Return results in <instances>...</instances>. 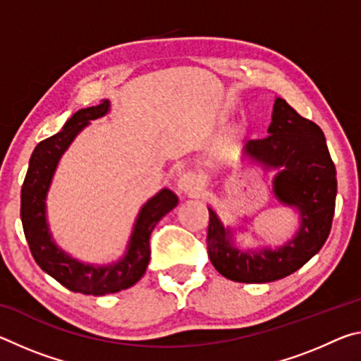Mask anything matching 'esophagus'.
Returning <instances> with one entry per match:
<instances>
[{
  "label": "esophagus",
  "instance_id": "esophagus-1",
  "mask_svg": "<svg viewBox=\"0 0 361 361\" xmlns=\"http://www.w3.org/2000/svg\"><path fill=\"white\" fill-rule=\"evenodd\" d=\"M176 188L178 191L188 195H197L200 192V181L195 175L192 173H183L178 181H176Z\"/></svg>",
  "mask_w": 361,
  "mask_h": 361
}]
</instances>
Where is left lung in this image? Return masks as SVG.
<instances>
[{"instance_id": "8db88e82", "label": "left lung", "mask_w": 361, "mask_h": 361, "mask_svg": "<svg viewBox=\"0 0 361 361\" xmlns=\"http://www.w3.org/2000/svg\"><path fill=\"white\" fill-rule=\"evenodd\" d=\"M267 133L247 142L243 152L264 170H277L274 197L296 210L299 228L277 248H240L234 242L235 229L224 226L209 207V258L223 277L234 282L267 283L290 276L320 252L331 229L338 181L320 127L277 97Z\"/></svg>"}]
</instances>
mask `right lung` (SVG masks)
Masks as SVG:
<instances>
[{
    "instance_id": "right-lung-1",
    "label": "right lung",
    "mask_w": 361,
    "mask_h": 361,
    "mask_svg": "<svg viewBox=\"0 0 361 361\" xmlns=\"http://www.w3.org/2000/svg\"><path fill=\"white\" fill-rule=\"evenodd\" d=\"M109 113V102L79 109L65 122L63 129L56 135L42 140L30 157L28 172L20 194V218L30 252L35 261L49 276L65 288L82 295L103 296L109 293L130 288L143 277L148 267L151 250L149 237L156 224L170 210L178 205L173 191L164 188L148 199L140 209L124 255L109 264H89L82 262L60 248L49 229L46 199L52 185L60 159L70 148L79 132Z\"/></svg>"
}]
</instances>
